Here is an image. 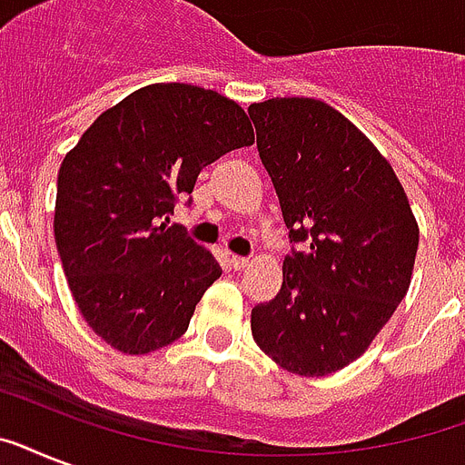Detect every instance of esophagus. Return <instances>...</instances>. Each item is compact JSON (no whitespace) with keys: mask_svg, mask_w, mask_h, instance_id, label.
I'll list each match as a JSON object with an SVG mask.
<instances>
[{"mask_svg":"<svg viewBox=\"0 0 465 465\" xmlns=\"http://www.w3.org/2000/svg\"><path fill=\"white\" fill-rule=\"evenodd\" d=\"M248 265H251V261H248V258H243V255H232V268L233 270H246Z\"/></svg>","mask_w":465,"mask_h":465,"instance_id":"34e87169","label":"esophagus"}]
</instances>
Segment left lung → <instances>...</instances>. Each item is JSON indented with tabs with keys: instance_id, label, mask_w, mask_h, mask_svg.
Listing matches in <instances>:
<instances>
[{
	"instance_id": "obj_1",
	"label": "left lung",
	"mask_w": 465,
	"mask_h": 465,
	"mask_svg": "<svg viewBox=\"0 0 465 465\" xmlns=\"http://www.w3.org/2000/svg\"><path fill=\"white\" fill-rule=\"evenodd\" d=\"M290 241L282 290L251 311L253 340L299 376L364 354L411 287L420 229L403 185L350 120L316 98L248 108Z\"/></svg>"
}]
</instances>
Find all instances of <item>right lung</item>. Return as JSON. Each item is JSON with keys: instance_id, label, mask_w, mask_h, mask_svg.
Returning <instances> with one entry per match:
<instances>
[{"instance_id": "add662e5", "label": "right lung", "mask_w": 465, "mask_h": 465, "mask_svg": "<svg viewBox=\"0 0 465 465\" xmlns=\"http://www.w3.org/2000/svg\"><path fill=\"white\" fill-rule=\"evenodd\" d=\"M253 144L236 101L190 84H152L101 113L57 173L54 243L98 338L147 354L183 332L222 268L178 224L175 200L204 166Z\"/></svg>"}]
</instances>
